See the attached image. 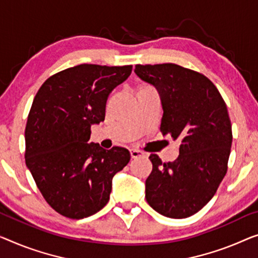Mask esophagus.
Segmentation results:
<instances>
[{"label":"esophagus","mask_w":258,"mask_h":258,"mask_svg":"<svg viewBox=\"0 0 258 258\" xmlns=\"http://www.w3.org/2000/svg\"><path fill=\"white\" fill-rule=\"evenodd\" d=\"M130 153H131V157H132V159H137V157L145 156V153L138 151V149H133V148L130 149Z\"/></svg>","instance_id":"esophagus-1"}]
</instances>
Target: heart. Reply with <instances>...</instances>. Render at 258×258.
I'll list each match as a JSON object with an SVG mask.
<instances>
[{
  "label": "heart",
  "mask_w": 258,
  "mask_h": 258,
  "mask_svg": "<svg viewBox=\"0 0 258 258\" xmlns=\"http://www.w3.org/2000/svg\"><path fill=\"white\" fill-rule=\"evenodd\" d=\"M142 88H151V87H148V86H145V87H142Z\"/></svg>",
  "instance_id": "b5f03b06"
}]
</instances>
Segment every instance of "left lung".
I'll return each instance as SVG.
<instances>
[{
  "mask_svg": "<svg viewBox=\"0 0 258 258\" xmlns=\"http://www.w3.org/2000/svg\"><path fill=\"white\" fill-rule=\"evenodd\" d=\"M139 78L159 91L161 132L180 141L174 162L151 154L146 201L164 217L187 218L201 211L227 172L232 124L217 87L201 73L175 63L137 64Z\"/></svg>",
  "mask_w": 258,
  "mask_h": 258,
  "instance_id": "8db88e82",
  "label": "left lung"
}]
</instances>
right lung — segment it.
I'll return each instance as SVG.
<instances>
[{"mask_svg": "<svg viewBox=\"0 0 258 258\" xmlns=\"http://www.w3.org/2000/svg\"><path fill=\"white\" fill-rule=\"evenodd\" d=\"M132 66L83 63L52 75L34 96L25 127V163L38 189L63 217L83 219L110 199L113 176L130 162L126 148L89 142L105 118L110 92Z\"/></svg>", "mask_w": 258, "mask_h": 258, "instance_id": "add662e5", "label": "right lung"}]
</instances>
